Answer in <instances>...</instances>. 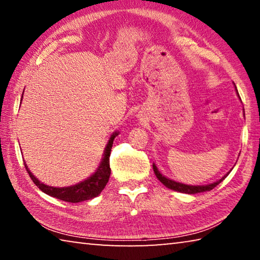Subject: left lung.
I'll return each mask as SVG.
<instances>
[{
    "label": "left lung",
    "mask_w": 260,
    "mask_h": 260,
    "mask_svg": "<svg viewBox=\"0 0 260 260\" xmlns=\"http://www.w3.org/2000/svg\"><path fill=\"white\" fill-rule=\"evenodd\" d=\"M153 167V172H155L157 179L159 180V181L164 184L165 187L172 189V190L175 191H179V192H184V193H197V192H203V191H210L212 190L214 187H217L218 184L222 181V180H225V178L227 177L230 172H228L225 177H222L218 181H215L211 184H206V186H189V184H183V183H180V182H175L173 180H170L167 179L164 175H161L159 173V171L157 170V167L155 164H152Z\"/></svg>",
    "instance_id": "obj_1"
}]
</instances>
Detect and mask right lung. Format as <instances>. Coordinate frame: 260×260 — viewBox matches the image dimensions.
Here are the masks:
<instances>
[{"mask_svg": "<svg viewBox=\"0 0 260 260\" xmlns=\"http://www.w3.org/2000/svg\"><path fill=\"white\" fill-rule=\"evenodd\" d=\"M117 135L118 133H113L111 135V138H110L109 142L107 144V148H105L103 160L99 166L98 171H96L91 177L85 180V181H82L78 184H74V186L63 187V188L47 186V184L39 181V180L29 172V170L27 169L26 164H25V169L28 172L30 179L33 180V182L38 186V188L41 189V190L43 192H46L47 195L56 197V199H58L60 201L70 202V203H78V202L91 200L94 199V197L100 195L101 191L103 190L109 181L110 174H111V169H110V153H111L113 140Z\"/></svg>", "mask_w": 260, "mask_h": 260, "instance_id": "obj_1", "label": "right lung"}]
</instances>
